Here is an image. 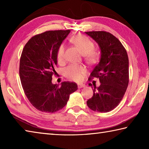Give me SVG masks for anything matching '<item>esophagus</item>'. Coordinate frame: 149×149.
I'll use <instances>...</instances> for the list:
<instances>
[{
	"mask_svg": "<svg viewBox=\"0 0 149 149\" xmlns=\"http://www.w3.org/2000/svg\"><path fill=\"white\" fill-rule=\"evenodd\" d=\"M85 87V84H77V87L79 88V89H81V88H83V87Z\"/></svg>",
	"mask_w": 149,
	"mask_h": 149,
	"instance_id": "esophagus-1",
	"label": "esophagus"
}]
</instances>
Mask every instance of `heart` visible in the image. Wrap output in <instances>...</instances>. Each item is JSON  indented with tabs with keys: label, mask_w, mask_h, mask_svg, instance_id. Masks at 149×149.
Returning <instances> with one entry per match:
<instances>
[{
	"label": "heart",
	"mask_w": 149,
	"mask_h": 149,
	"mask_svg": "<svg viewBox=\"0 0 149 149\" xmlns=\"http://www.w3.org/2000/svg\"><path fill=\"white\" fill-rule=\"evenodd\" d=\"M70 41L84 54L85 59L89 64H95L99 60L100 54L98 50L94 49V43L89 37L83 34H77L72 36ZM65 58V46L61 44L56 52V59L59 64H62ZM85 66L82 65L71 64L65 68L64 70V75L70 79L80 81L82 75L85 72Z\"/></svg>",
	"instance_id": "1"
}]
</instances>
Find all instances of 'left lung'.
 <instances>
[{
    "instance_id": "8db88e82",
    "label": "left lung",
    "mask_w": 149,
    "mask_h": 149,
    "mask_svg": "<svg viewBox=\"0 0 149 149\" xmlns=\"http://www.w3.org/2000/svg\"><path fill=\"white\" fill-rule=\"evenodd\" d=\"M85 33L99 44L101 56L88 80L99 78V87H93V95L87 101L91 110L99 112L112 110L120 104L129 84V59L124 47L116 37L104 31ZM92 87V84H89Z\"/></svg>"
}]
</instances>
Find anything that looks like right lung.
<instances>
[{
  "label": "right lung",
  "instance_id": "add662e5",
  "mask_svg": "<svg viewBox=\"0 0 149 149\" xmlns=\"http://www.w3.org/2000/svg\"><path fill=\"white\" fill-rule=\"evenodd\" d=\"M70 30L47 31L32 37L25 45L19 61V77L30 103L39 111L54 113L64 108L70 95L77 89L74 82L52 84L56 76L57 49Z\"/></svg>",
  "mask_w": 149,
  "mask_h": 149
}]
</instances>
